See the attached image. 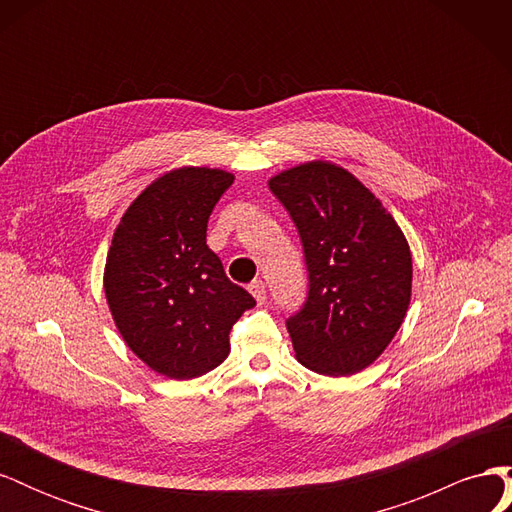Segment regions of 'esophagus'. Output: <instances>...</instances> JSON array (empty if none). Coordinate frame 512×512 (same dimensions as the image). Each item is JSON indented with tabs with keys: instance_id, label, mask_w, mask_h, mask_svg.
<instances>
[{
	"instance_id": "1",
	"label": "esophagus",
	"mask_w": 512,
	"mask_h": 512,
	"mask_svg": "<svg viewBox=\"0 0 512 512\" xmlns=\"http://www.w3.org/2000/svg\"><path fill=\"white\" fill-rule=\"evenodd\" d=\"M250 292L254 294V299L258 301V305H262V303L267 301V286H265V282H262V280H254L250 284Z\"/></svg>"
}]
</instances>
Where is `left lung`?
<instances>
[{
	"label": "left lung",
	"mask_w": 512,
	"mask_h": 512,
	"mask_svg": "<svg viewBox=\"0 0 512 512\" xmlns=\"http://www.w3.org/2000/svg\"><path fill=\"white\" fill-rule=\"evenodd\" d=\"M299 230L307 301L286 320L297 361L324 376L369 367L399 331L412 254L380 200L346 168L314 160L269 179Z\"/></svg>",
	"instance_id": "1"
}]
</instances>
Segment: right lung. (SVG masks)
<instances>
[{"mask_svg": "<svg viewBox=\"0 0 512 512\" xmlns=\"http://www.w3.org/2000/svg\"><path fill=\"white\" fill-rule=\"evenodd\" d=\"M235 175L183 166L134 198L113 235L104 292L123 342L158 374L190 380L218 367L254 297L207 245V222Z\"/></svg>", "mask_w": 512, "mask_h": 512, "instance_id": "add662e5", "label": "right lung"}]
</instances>
